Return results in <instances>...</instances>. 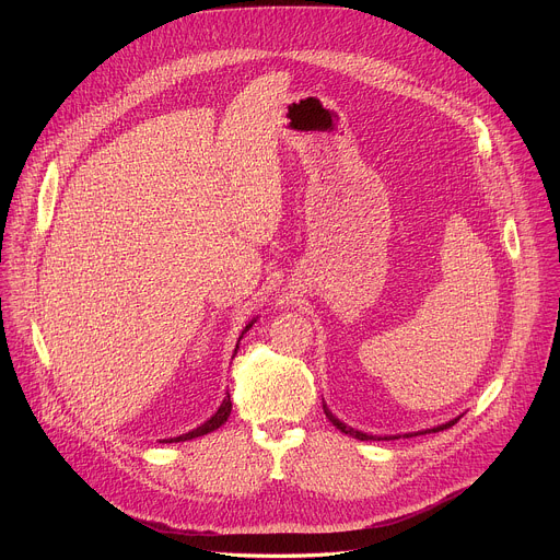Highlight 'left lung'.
I'll use <instances>...</instances> for the list:
<instances>
[{"mask_svg": "<svg viewBox=\"0 0 560 560\" xmlns=\"http://www.w3.org/2000/svg\"><path fill=\"white\" fill-rule=\"evenodd\" d=\"M324 412H326V417L330 419V423L337 428V430H341L343 434H350L352 439H359V441H381V436H372V434H363V432H359V430H352V428H348L346 423H341L337 417H332V412L324 406ZM458 419H454V421H450V423H445V425H439V428H434V430H430V432H441V430H447V428H452L454 423H456ZM421 434H428V432H421ZM387 439V436H385ZM389 439H398V436H389Z\"/></svg>", "mask_w": 560, "mask_h": 560, "instance_id": "1", "label": "left lung"}]
</instances>
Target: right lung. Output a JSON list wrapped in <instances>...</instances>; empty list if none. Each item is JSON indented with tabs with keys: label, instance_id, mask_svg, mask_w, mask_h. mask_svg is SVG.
I'll list each match as a JSON object with an SVG mask.
<instances>
[{
	"label": "right lung",
	"instance_id": "add662e5",
	"mask_svg": "<svg viewBox=\"0 0 560 560\" xmlns=\"http://www.w3.org/2000/svg\"><path fill=\"white\" fill-rule=\"evenodd\" d=\"M253 328V324H248L246 326V330L244 332H248ZM244 337V335H242ZM238 337V339H242ZM238 348V346H236ZM236 352V350H234ZM230 410H232V401H230V394L223 398V404H221V408L214 412V417H210L203 425H199L197 430H192V432H188V434H182V436H177V439H171V441H162V443H179V441H190V439H197V436H203V434H208V432H214L217 428H221L225 421H228V417H230Z\"/></svg>",
	"mask_w": 560,
	"mask_h": 560
}]
</instances>
